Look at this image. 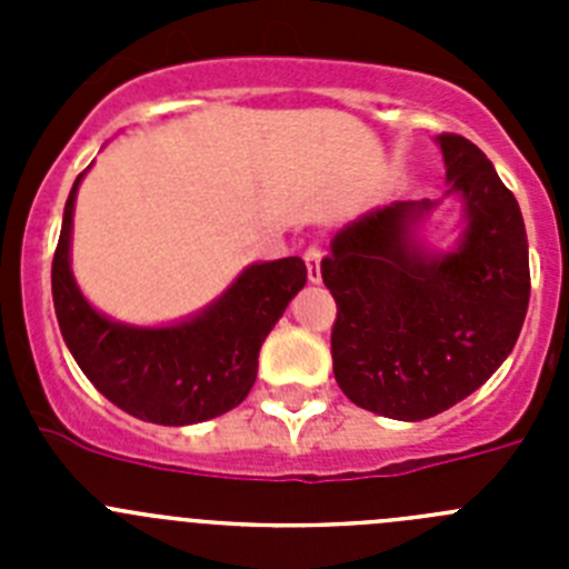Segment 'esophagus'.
I'll return each instance as SVG.
<instances>
[{
    "label": "esophagus",
    "instance_id": "34e87169",
    "mask_svg": "<svg viewBox=\"0 0 569 569\" xmlns=\"http://www.w3.org/2000/svg\"><path fill=\"white\" fill-rule=\"evenodd\" d=\"M305 264H308V279L313 281V284H319L321 281V250L308 248V253H305Z\"/></svg>",
    "mask_w": 569,
    "mask_h": 569
}]
</instances>
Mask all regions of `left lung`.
<instances>
[{"label":"left lung","instance_id":"left-lung-1","mask_svg":"<svg viewBox=\"0 0 569 569\" xmlns=\"http://www.w3.org/2000/svg\"><path fill=\"white\" fill-rule=\"evenodd\" d=\"M436 144L445 196L361 213L321 261L339 308L336 381L385 419H430L476 393L516 347L530 301L516 196L470 139L441 133ZM450 194L462 204V230L447 249H430L423 224Z\"/></svg>","mask_w":569,"mask_h":569}]
</instances>
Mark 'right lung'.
<instances>
[{
  "mask_svg": "<svg viewBox=\"0 0 569 569\" xmlns=\"http://www.w3.org/2000/svg\"><path fill=\"white\" fill-rule=\"evenodd\" d=\"M84 173L64 202L50 270L59 330L79 370L119 410L153 425H199L239 407L256 381L261 345L308 281L305 261L299 256L253 261L210 305L179 321H119L90 305L70 268L73 210Z\"/></svg>",
  "mask_w": 569,
  "mask_h": 569,
  "instance_id": "add662e5",
  "label": "right lung"
}]
</instances>
